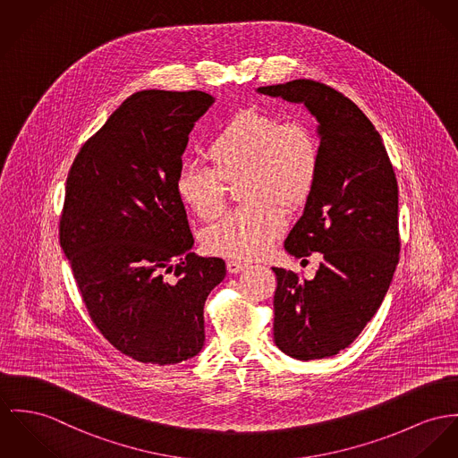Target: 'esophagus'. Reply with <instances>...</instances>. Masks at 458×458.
Segmentation results:
<instances>
[{
	"label": "esophagus",
	"instance_id": "34e87169",
	"mask_svg": "<svg viewBox=\"0 0 458 458\" xmlns=\"http://www.w3.org/2000/svg\"><path fill=\"white\" fill-rule=\"evenodd\" d=\"M244 268H247V265L242 261H237V259H228L226 261V270L230 274H241Z\"/></svg>",
	"mask_w": 458,
	"mask_h": 458
}]
</instances>
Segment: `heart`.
<instances>
[{"label":"heart","instance_id":"1","mask_svg":"<svg viewBox=\"0 0 458 458\" xmlns=\"http://www.w3.org/2000/svg\"><path fill=\"white\" fill-rule=\"evenodd\" d=\"M211 167L184 164L176 174L177 199L197 217L209 221L225 206V181L244 177V208L230 212L206 230L208 252L233 259H252L268 252L285 232L287 209L301 206L318 173V142L301 120L244 109L232 116L208 144Z\"/></svg>","mask_w":458,"mask_h":458}]
</instances>
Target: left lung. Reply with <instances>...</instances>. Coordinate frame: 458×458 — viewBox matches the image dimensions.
I'll return each instance as SVG.
<instances>
[{"instance_id":"left-lung-1","label":"left lung","mask_w":458,"mask_h":458,"mask_svg":"<svg viewBox=\"0 0 458 458\" xmlns=\"http://www.w3.org/2000/svg\"><path fill=\"white\" fill-rule=\"evenodd\" d=\"M301 103L316 116L318 173L284 247L294 258L322 254L316 277L285 268L274 296V340L282 352L312 360L347 349L380 309L399 261L397 179L387 149L349 98L314 80L259 87Z\"/></svg>"}]
</instances>
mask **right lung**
Instances as JSON below:
<instances>
[{"label":"right lung","mask_w":458,"mask_h":458,"mask_svg":"<svg viewBox=\"0 0 458 458\" xmlns=\"http://www.w3.org/2000/svg\"><path fill=\"white\" fill-rule=\"evenodd\" d=\"M212 105L200 90L132 94L83 144L66 182L59 237L89 316L144 364L202 351L204 305L226 276L221 258L191 252L174 188L188 136ZM171 271L174 283L163 277Z\"/></svg>","instance_id":"1"}]
</instances>
